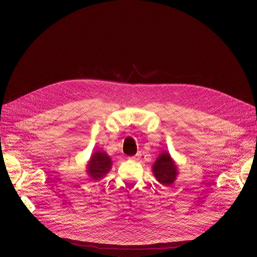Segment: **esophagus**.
<instances>
[{
    "mask_svg": "<svg viewBox=\"0 0 257 257\" xmlns=\"http://www.w3.org/2000/svg\"><path fill=\"white\" fill-rule=\"evenodd\" d=\"M140 158H141V155H140V154H137V155H134V156L130 157V159L133 160V161H139Z\"/></svg>",
    "mask_w": 257,
    "mask_h": 257,
    "instance_id": "esophagus-1",
    "label": "esophagus"
}]
</instances>
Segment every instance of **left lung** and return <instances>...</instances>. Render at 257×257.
<instances>
[{
    "label": "left lung",
    "instance_id": "obj_1",
    "mask_svg": "<svg viewBox=\"0 0 257 257\" xmlns=\"http://www.w3.org/2000/svg\"><path fill=\"white\" fill-rule=\"evenodd\" d=\"M152 171L156 180L163 185L173 184L178 175L176 164L172 159L171 155L166 151H164L157 157L153 165Z\"/></svg>",
    "mask_w": 257,
    "mask_h": 257
}]
</instances>
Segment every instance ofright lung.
Masks as SVG:
<instances>
[{
	"label": "right lung",
	"mask_w": 257,
	"mask_h": 257,
	"mask_svg": "<svg viewBox=\"0 0 257 257\" xmlns=\"http://www.w3.org/2000/svg\"><path fill=\"white\" fill-rule=\"evenodd\" d=\"M112 161L109 155L98 150L94 152L87 164V174L91 180H100L110 171Z\"/></svg>",
	"instance_id": "1"
}]
</instances>
